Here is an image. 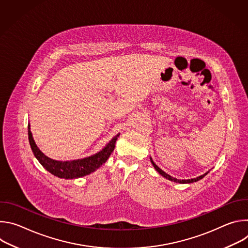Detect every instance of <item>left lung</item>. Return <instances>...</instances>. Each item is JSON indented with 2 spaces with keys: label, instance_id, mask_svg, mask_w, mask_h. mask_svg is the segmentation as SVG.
Here are the masks:
<instances>
[{
  "label": "left lung",
  "instance_id": "left-lung-1",
  "mask_svg": "<svg viewBox=\"0 0 248 248\" xmlns=\"http://www.w3.org/2000/svg\"><path fill=\"white\" fill-rule=\"evenodd\" d=\"M150 160H151V163H152V165H153V167L155 168V170L160 173V174H162L164 178H166V179H168V180H170V181H171V182H174V183H179V184H191V183H195V182H197V181H199V180H201V179H203L204 176L208 173V172H206V173H204V174H202V175H200V176H198V178H196V179H191V180H183V181H181V180H176V179H174V178H172V176H170V175H169L168 173H166L164 170H162L154 162H153V160H152V158H150Z\"/></svg>",
  "mask_w": 248,
  "mask_h": 248
}]
</instances>
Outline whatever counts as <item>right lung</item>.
I'll return each mask as SVG.
<instances>
[{
    "label": "right lung",
    "instance_id": "1",
    "mask_svg": "<svg viewBox=\"0 0 248 248\" xmlns=\"http://www.w3.org/2000/svg\"><path fill=\"white\" fill-rule=\"evenodd\" d=\"M120 133L117 134L110 142L106 145L102 151L96 153L93 156L74 160V161H56L53 160L46 155H44L40 149L37 147L36 143L32 137V133L30 131V125L28 124V139L29 144L31 146L32 152L39 163L52 174L58 176L61 179L72 180L81 178V176L87 175L93 171H95L99 167H101L106 161L108 160L110 155L115 149L116 141L119 137Z\"/></svg>",
    "mask_w": 248,
    "mask_h": 248
}]
</instances>
